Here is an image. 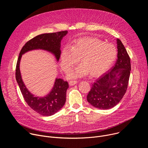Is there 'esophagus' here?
<instances>
[{
	"label": "esophagus",
	"mask_w": 148,
	"mask_h": 148,
	"mask_svg": "<svg viewBox=\"0 0 148 148\" xmlns=\"http://www.w3.org/2000/svg\"><path fill=\"white\" fill-rule=\"evenodd\" d=\"M77 82H78V81L76 80H71V81H69V84H70V86H72L75 85V84H76Z\"/></svg>",
	"instance_id": "1"
}]
</instances>
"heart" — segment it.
<instances>
[{"label": "heart", "mask_w": 148, "mask_h": 148, "mask_svg": "<svg viewBox=\"0 0 148 148\" xmlns=\"http://www.w3.org/2000/svg\"><path fill=\"white\" fill-rule=\"evenodd\" d=\"M117 56L115 46L105 43L94 37H83L73 42L71 49L66 46L60 56V65L65 73L70 72L79 59L81 65L69 74L70 78H77L90 73L91 77L101 75L112 66Z\"/></svg>", "instance_id": "1"}]
</instances>
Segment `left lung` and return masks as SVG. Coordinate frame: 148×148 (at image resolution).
Instances as JSON below:
<instances>
[{"mask_svg": "<svg viewBox=\"0 0 148 148\" xmlns=\"http://www.w3.org/2000/svg\"><path fill=\"white\" fill-rule=\"evenodd\" d=\"M118 56L115 66L96 80L87 96L93 107L107 110L122 99L128 88L131 69L130 57L123 45L117 39Z\"/></svg>", "mask_w": 148, "mask_h": 148, "instance_id": "left-lung-1", "label": "left lung"}]
</instances>
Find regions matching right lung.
I'll return each instance as SVG.
<instances>
[{
  "label": "right lung",
  "instance_id": "add662e5",
  "mask_svg": "<svg viewBox=\"0 0 148 148\" xmlns=\"http://www.w3.org/2000/svg\"><path fill=\"white\" fill-rule=\"evenodd\" d=\"M67 33L68 31L65 30L38 35L29 40L19 53L16 68V81L27 105L43 116L52 115L64 106L66 101V91L69 87L68 82L56 78L54 87L49 95L43 98L34 97L27 90L22 81L19 69L20 59L22 54L28 51L42 49L53 53L58 61L61 55V40Z\"/></svg>",
  "mask_w": 148,
  "mask_h": 148
}]
</instances>
